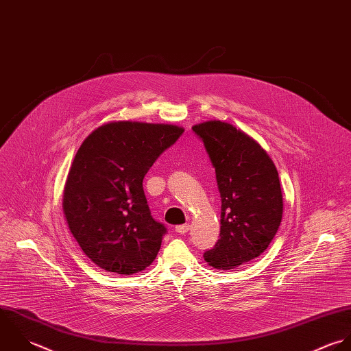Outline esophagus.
I'll return each instance as SVG.
<instances>
[{
	"instance_id": "1",
	"label": "esophagus",
	"mask_w": 351,
	"mask_h": 351,
	"mask_svg": "<svg viewBox=\"0 0 351 351\" xmlns=\"http://www.w3.org/2000/svg\"><path fill=\"white\" fill-rule=\"evenodd\" d=\"M189 223H185V225H178V226H176V232L178 234H185L188 230H189Z\"/></svg>"
}]
</instances>
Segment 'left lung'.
I'll use <instances>...</instances> for the list:
<instances>
[{"label": "left lung", "instance_id": "obj_1", "mask_svg": "<svg viewBox=\"0 0 351 351\" xmlns=\"http://www.w3.org/2000/svg\"><path fill=\"white\" fill-rule=\"evenodd\" d=\"M192 129L204 141L222 199L221 238L204 260L217 269H234L258 257L279 229V174L267 151L232 123L210 119Z\"/></svg>", "mask_w": 351, "mask_h": 351}]
</instances>
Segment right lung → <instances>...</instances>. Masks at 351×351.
<instances>
[{
  "instance_id": "add662e5",
  "label": "right lung",
  "mask_w": 351,
  "mask_h": 351,
  "mask_svg": "<svg viewBox=\"0 0 351 351\" xmlns=\"http://www.w3.org/2000/svg\"><path fill=\"white\" fill-rule=\"evenodd\" d=\"M184 128L109 121L79 147L62 193V210L86 256L106 272L133 275L156 257L166 228L151 217L143 178Z\"/></svg>"
}]
</instances>
